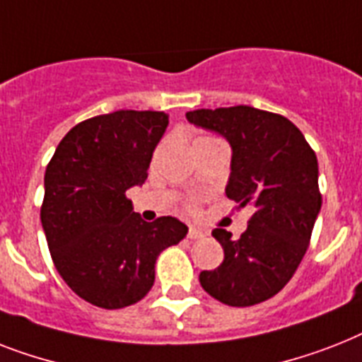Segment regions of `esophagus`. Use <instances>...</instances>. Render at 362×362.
<instances>
[{
    "instance_id": "34e87169",
    "label": "esophagus",
    "mask_w": 362,
    "mask_h": 362,
    "mask_svg": "<svg viewBox=\"0 0 362 362\" xmlns=\"http://www.w3.org/2000/svg\"><path fill=\"white\" fill-rule=\"evenodd\" d=\"M206 236V232L199 230V228L191 227L189 232H187V238H191V240H201V238Z\"/></svg>"
}]
</instances>
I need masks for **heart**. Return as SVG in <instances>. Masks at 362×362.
I'll list each match as a JSON object with an SVG mask.
<instances>
[{"label": "heart", "mask_w": 362, "mask_h": 362, "mask_svg": "<svg viewBox=\"0 0 362 362\" xmlns=\"http://www.w3.org/2000/svg\"><path fill=\"white\" fill-rule=\"evenodd\" d=\"M191 208H193V206H191Z\"/></svg>", "instance_id": "heart-1"}]
</instances>
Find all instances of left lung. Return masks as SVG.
<instances>
[{
	"instance_id": "obj_1",
	"label": "left lung",
	"mask_w": 362,
	"mask_h": 362,
	"mask_svg": "<svg viewBox=\"0 0 362 362\" xmlns=\"http://www.w3.org/2000/svg\"><path fill=\"white\" fill-rule=\"evenodd\" d=\"M186 119L230 143L225 191L255 210L238 240L225 228L211 232L225 258L201 272V286L228 307L262 303L286 286L307 252L322 208L316 154L286 117L251 105L187 111Z\"/></svg>"
}]
</instances>
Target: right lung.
Instances as JSON below:
<instances>
[{
	"label": "right lung",
	"instance_id": "add662e5",
	"mask_svg": "<svg viewBox=\"0 0 362 362\" xmlns=\"http://www.w3.org/2000/svg\"><path fill=\"white\" fill-rule=\"evenodd\" d=\"M163 111L120 110L76 124L44 175L40 221L59 275L100 308L137 303L154 284V264L187 227L176 217L146 223L126 191L148 176L165 134Z\"/></svg>",
	"mask_w": 362,
	"mask_h": 362
}]
</instances>
